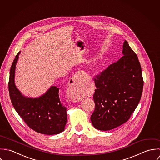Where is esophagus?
<instances>
[{
  "label": "esophagus",
  "instance_id": "1",
  "mask_svg": "<svg viewBox=\"0 0 160 160\" xmlns=\"http://www.w3.org/2000/svg\"><path fill=\"white\" fill-rule=\"evenodd\" d=\"M85 74L86 73L83 71H78L71 78V79L70 80L68 87L70 92H73L75 90V89L77 87H78V86L82 83L85 77ZM71 101H72L74 102H76L80 101V99L76 98H71Z\"/></svg>",
  "mask_w": 160,
  "mask_h": 160
}]
</instances>
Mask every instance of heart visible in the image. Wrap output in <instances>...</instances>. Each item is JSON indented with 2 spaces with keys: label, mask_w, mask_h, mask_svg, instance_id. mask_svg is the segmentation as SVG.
Returning a JSON list of instances; mask_svg holds the SVG:
<instances>
[{
  "label": "heart",
  "mask_w": 160,
  "mask_h": 160,
  "mask_svg": "<svg viewBox=\"0 0 160 160\" xmlns=\"http://www.w3.org/2000/svg\"><path fill=\"white\" fill-rule=\"evenodd\" d=\"M93 64H96V62H95V63H93Z\"/></svg>",
  "instance_id": "b5f03b06"
}]
</instances>
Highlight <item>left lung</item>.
<instances>
[{"label":"left lung","instance_id":"obj_1","mask_svg":"<svg viewBox=\"0 0 160 160\" xmlns=\"http://www.w3.org/2000/svg\"><path fill=\"white\" fill-rule=\"evenodd\" d=\"M122 54L119 61L94 78L95 109L91 121L99 130H109L126 122L142 96L143 80L141 66L126 40Z\"/></svg>","mask_w":160,"mask_h":160}]
</instances>
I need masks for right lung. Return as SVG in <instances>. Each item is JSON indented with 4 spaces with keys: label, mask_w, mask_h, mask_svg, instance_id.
<instances>
[{
    "label": "right lung",
    "mask_w": 160,
    "mask_h": 160,
    "mask_svg": "<svg viewBox=\"0 0 160 160\" xmlns=\"http://www.w3.org/2000/svg\"><path fill=\"white\" fill-rule=\"evenodd\" d=\"M20 51L17 54L10 70L8 90L13 106L25 122L33 130L46 135L63 132L67 121V108L62 105L59 88L51 86L42 95L30 98L23 95L15 84L16 64Z\"/></svg>",
    "instance_id": "obj_1"
}]
</instances>
